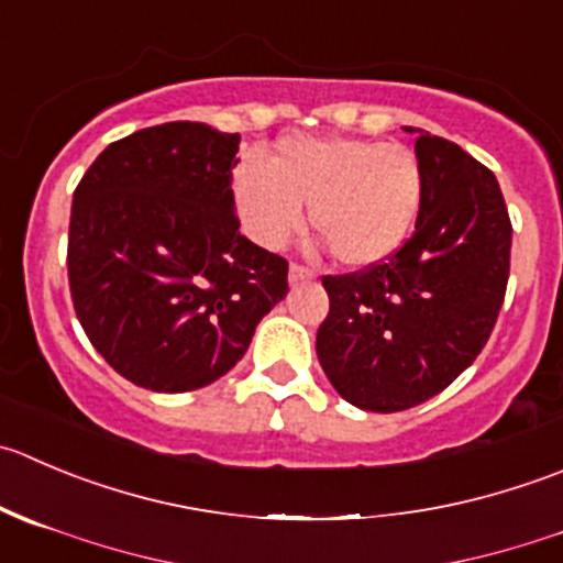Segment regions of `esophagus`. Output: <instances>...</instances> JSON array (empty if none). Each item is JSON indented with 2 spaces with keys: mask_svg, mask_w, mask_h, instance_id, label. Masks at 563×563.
Segmentation results:
<instances>
[{
  "mask_svg": "<svg viewBox=\"0 0 563 563\" xmlns=\"http://www.w3.org/2000/svg\"><path fill=\"white\" fill-rule=\"evenodd\" d=\"M313 269L305 264H291L288 266V280H291V286H297V283H305V280H313Z\"/></svg>",
  "mask_w": 563,
  "mask_h": 563,
  "instance_id": "esophagus-1",
  "label": "esophagus"
}]
</instances>
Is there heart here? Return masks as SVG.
<instances>
[{"label": "heart", "mask_w": 563, "mask_h": 563, "mask_svg": "<svg viewBox=\"0 0 563 563\" xmlns=\"http://www.w3.org/2000/svg\"><path fill=\"white\" fill-rule=\"evenodd\" d=\"M423 167L401 143L360 136H286L269 165L244 159L233 173V203L253 242L280 250L305 222L332 258L374 266L390 258L418 220Z\"/></svg>", "instance_id": "heart-1"}]
</instances>
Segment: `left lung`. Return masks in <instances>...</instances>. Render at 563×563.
<instances>
[{
	"instance_id": "obj_1",
	"label": "left lung",
	"mask_w": 563,
	"mask_h": 563,
	"mask_svg": "<svg viewBox=\"0 0 563 563\" xmlns=\"http://www.w3.org/2000/svg\"><path fill=\"white\" fill-rule=\"evenodd\" d=\"M415 154L423 200L412 236L382 264L321 277L330 313L316 354L332 387L368 412L445 390L482 354L509 283L511 220L495 173L429 131Z\"/></svg>"
}]
</instances>
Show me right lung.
Here are the masks:
<instances>
[{"label":"right lung","instance_id":"right-lung-1","mask_svg":"<svg viewBox=\"0 0 563 563\" xmlns=\"http://www.w3.org/2000/svg\"><path fill=\"white\" fill-rule=\"evenodd\" d=\"M239 134L176 120L107 145L74 192L68 286L96 352L134 385L187 393L247 352L288 261L239 233Z\"/></svg>","mask_w":563,"mask_h":563}]
</instances>
